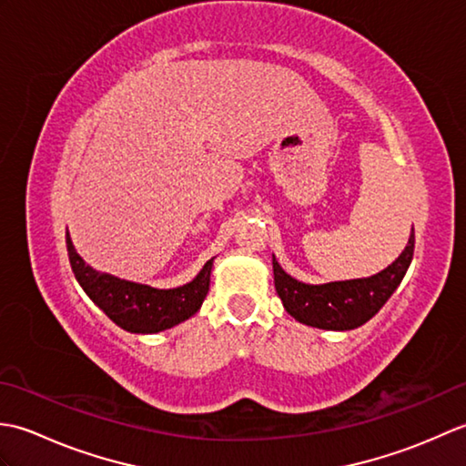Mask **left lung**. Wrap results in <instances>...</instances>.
Segmentation results:
<instances>
[{"mask_svg": "<svg viewBox=\"0 0 466 466\" xmlns=\"http://www.w3.org/2000/svg\"><path fill=\"white\" fill-rule=\"evenodd\" d=\"M412 252L414 230H410L407 248L379 274L326 284H306L292 279L272 256L274 286L286 312L299 322L322 330H352L369 322L399 289L412 262Z\"/></svg>", "mask_w": 466, "mask_h": 466, "instance_id": "left-lung-1", "label": "left lung"}]
</instances>
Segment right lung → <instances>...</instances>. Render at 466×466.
Here are the masks:
<instances>
[{"instance_id":"1","label":"right lung","mask_w":466,"mask_h":466,"mask_svg":"<svg viewBox=\"0 0 466 466\" xmlns=\"http://www.w3.org/2000/svg\"><path fill=\"white\" fill-rule=\"evenodd\" d=\"M66 246L76 280L80 282L90 300L104 310L120 329L134 334H156L190 319L210 290V272L214 258L204 264L196 279L177 289H154L147 284L122 280L86 264L76 252L74 242L66 232Z\"/></svg>"}]
</instances>
